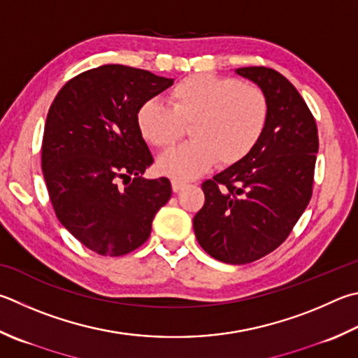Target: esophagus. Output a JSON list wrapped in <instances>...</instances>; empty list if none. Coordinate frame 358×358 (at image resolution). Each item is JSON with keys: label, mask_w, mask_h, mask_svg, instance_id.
I'll list each match as a JSON object with an SVG mask.
<instances>
[{"label": "esophagus", "mask_w": 358, "mask_h": 358, "mask_svg": "<svg viewBox=\"0 0 358 358\" xmlns=\"http://www.w3.org/2000/svg\"><path fill=\"white\" fill-rule=\"evenodd\" d=\"M185 186H186L185 181H180V180H172V189H173V192H178V191H181V189H183Z\"/></svg>", "instance_id": "esophagus-1"}]
</instances>
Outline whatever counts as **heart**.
<instances>
[{"label":"heart","mask_w":358,"mask_h":358,"mask_svg":"<svg viewBox=\"0 0 358 358\" xmlns=\"http://www.w3.org/2000/svg\"><path fill=\"white\" fill-rule=\"evenodd\" d=\"M169 103H142L138 128L148 144L167 150L189 127L191 142L162 155L158 169L175 180H191L217 161L230 167L244 161L262 141L269 122V100L262 87L236 78L191 75L169 92Z\"/></svg>","instance_id":"b5f03b06"}]
</instances>
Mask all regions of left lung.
<instances>
[{"label":"left lung","instance_id":"left-lung-1","mask_svg":"<svg viewBox=\"0 0 358 358\" xmlns=\"http://www.w3.org/2000/svg\"><path fill=\"white\" fill-rule=\"evenodd\" d=\"M235 71L268 95L269 122L249 157L203 181L194 231L213 258L245 264L275 250L302 216L313 194L320 139L307 103L282 73L263 66Z\"/></svg>","mask_w":358,"mask_h":358}]
</instances>
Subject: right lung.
<instances>
[{
    "mask_svg": "<svg viewBox=\"0 0 358 358\" xmlns=\"http://www.w3.org/2000/svg\"><path fill=\"white\" fill-rule=\"evenodd\" d=\"M173 80L148 70L101 66L57 92L45 122L42 171L56 217L99 255L120 257L144 244L171 181L142 178L153 157L138 128L142 103Z\"/></svg>",
    "mask_w": 358,
    "mask_h": 358,
    "instance_id": "add662e5",
    "label": "right lung"
}]
</instances>
